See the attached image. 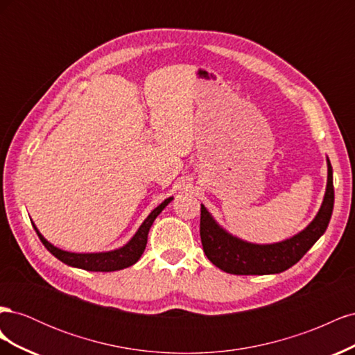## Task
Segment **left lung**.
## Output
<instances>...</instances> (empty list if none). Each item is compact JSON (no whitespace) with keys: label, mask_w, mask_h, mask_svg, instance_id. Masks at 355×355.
Listing matches in <instances>:
<instances>
[{"label":"left lung","mask_w":355,"mask_h":355,"mask_svg":"<svg viewBox=\"0 0 355 355\" xmlns=\"http://www.w3.org/2000/svg\"><path fill=\"white\" fill-rule=\"evenodd\" d=\"M335 191H333V170L327 158V187L317 216L308 227L274 244H253L225 231L201 204L200 235L202 250L209 261L219 270L235 275H265L288 270L302 259L304 254L324 234L331 218Z\"/></svg>","instance_id":"1"}]
</instances>
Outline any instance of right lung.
I'll return each mask as SVG.
<instances>
[{
    "label": "right lung",
    "instance_id": "1",
    "mask_svg": "<svg viewBox=\"0 0 355 355\" xmlns=\"http://www.w3.org/2000/svg\"><path fill=\"white\" fill-rule=\"evenodd\" d=\"M173 200V197L166 198L163 202L159 204L158 207H155L149 216L144 220V223L139 227V230L136 231V234L132 237V240L128 241L127 244H124L120 249H115L111 252H101V253H72V252H65L62 249H58L56 245H53L51 243H49L42 235L40 234V231L37 230V227L32 222V227L37 231L38 237L41 240V243L44 244L46 249L58 257L59 261H62L63 263H67L69 266L73 268H81V270L85 271H96V272H111V271H118V270H124V268L132 266L133 263H136L146 247V241H148V232L149 228L153 227V223L155 220V218L158 214L164 210V207L167 204Z\"/></svg>",
    "mask_w": 355,
    "mask_h": 355
}]
</instances>
